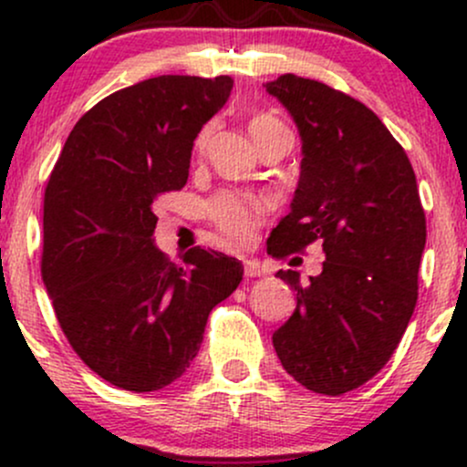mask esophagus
<instances>
[{
    "label": "esophagus",
    "mask_w": 467,
    "mask_h": 467,
    "mask_svg": "<svg viewBox=\"0 0 467 467\" xmlns=\"http://www.w3.org/2000/svg\"><path fill=\"white\" fill-rule=\"evenodd\" d=\"M245 276H250V278H254V276H264V275H267V267L265 265H261L259 261H245Z\"/></svg>",
    "instance_id": "34e87169"
}]
</instances>
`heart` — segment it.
Instances as JSON below:
<instances>
[{
  "instance_id": "heart-1",
  "label": "heart",
  "mask_w": 467,
  "mask_h": 467,
  "mask_svg": "<svg viewBox=\"0 0 467 467\" xmlns=\"http://www.w3.org/2000/svg\"><path fill=\"white\" fill-rule=\"evenodd\" d=\"M281 120L270 114H259L252 118L250 131L254 136L256 142H261L267 133L281 130ZM213 136V125H206L197 133L195 138V149L203 151L208 140ZM272 202L270 197L259 195V192H237V191H222L208 202V217L215 223V228L223 237L233 241V244H250L254 239L256 230L261 223L267 219Z\"/></svg>"
}]
</instances>
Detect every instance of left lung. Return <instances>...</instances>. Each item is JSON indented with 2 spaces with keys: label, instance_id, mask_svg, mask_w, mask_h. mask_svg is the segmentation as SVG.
<instances>
[{
  "label": "left lung",
  "instance_id": "1",
  "mask_svg": "<svg viewBox=\"0 0 467 467\" xmlns=\"http://www.w3.org/2000/svg\"><path fill=\"white\" fill-rule=\"evenodd\" d=\"M265 89L303 140L292 211L272 230L267 254L285 259L314 241L325 252L323 272L309 283L294 270L276 272L296 292V309L272 342L305 389L349 393L390 360L417 305L426 215L415 171L360 100L296 74Z\"/></svg>",
  "mask_w": 467,
  "mask_h": 467
}]
</instances>
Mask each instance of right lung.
Instances as JSON below:
<instances>
[{"label": "right lung", "mask_w": 467, "mask_h": 467, "mask_svg": "<svg viewBox=\"0 0 467 467\" xmlns=\"http://www.w3.org/2000/svg\"><path fill=\"white\" fill-rule=\"evenodd\" d=\"M230 77L147 78L74 125L44 197L41 276L78 358L118 389L169 387L200 351L208 314L244 265L191 248L173 264L153 245V202L189 180L192 140L226 105Z\"/></svg>", "instance_id": "obj_1"}]
</instances>
